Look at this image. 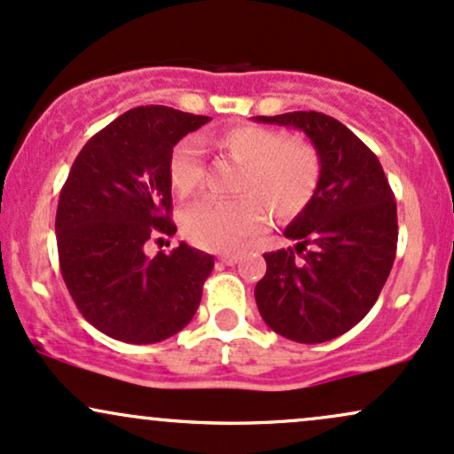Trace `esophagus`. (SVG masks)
<instances>
[{
  "label": "esophagus",
  "instance_id": "esophagus-1",
  "mask_svg": "<svg viewBox=\"0 0 454 454\" xmlns=\"http://www.w3.org/2000/svg\"><path fill=\"white\" fill-rule=\"evenodd\" d=\"M239 260H241V254H222V256H220V262L222 264H228V267L237 264Z\"/></svg>",
  "mask_w": 454,
  "mask_h": 454
}]
</instances>
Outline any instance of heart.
Masks as SVG:
<instances>
[{
    "label": "heart",
    "instance_id": "1",
    "mask_svg": "<svg viewBox=\"0 0 454 454\" xmlns=\"http://www.w3.org/2000/svg\"><path fill=\"white\" fill-rule=\"evenodd\" d=\"M217 145L241 164L237 198L207 196L181 213L187 241L213 252H228L254 237L267 223V211L293 220L314 200L320 184V158L305 140L288 138L275 128L237 123L217 137ZM205 161L196 138H184L168 160V179L179 196H190L202 184Z\"/></svg>",
    "mask_w": 454,
    "mask_h": 454
}]
</instances>
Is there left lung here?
<instances>
[{
    "mask_svg": "<svg viewBox=\"0 0 454 454\" xmlns=\"http://www.w3.org/2000/svg\"><path fill=\"white\" fill-rule=\"evenodd\" d=\"M256 121L303 129L320 158L314 200L284 232L299 243L264 254L258 311L293 341L335 340L369 314L393 269L395 194L376 153L337 119L294 111Z\"/></svg>",
    "mask_w": 454,
    "mask_h": 454,
    "instance_id": "1",
    "label": "left lung"
}]
</instances>
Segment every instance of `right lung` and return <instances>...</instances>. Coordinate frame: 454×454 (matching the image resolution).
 <instances>
[{
    "label": "right lung",
    "mask_w": 454,
    "mask_h": 454,
    "mask_svg": "<svg viewBox=\"0 0 454 454\" xmlns=\"http://www.w3.org/2000/svg\"><path fill=\"white\" fill-rule=\"evenodd\" d=\"M207 121L168 106L132 108L87 140L61 187V275L82 317L113 340L164 341L200 305L213 256L181 241L149 258L145 243L176 232L168 160Z\"/></svg>",
    "instance_id": "obj_1"
}]
</instances>
